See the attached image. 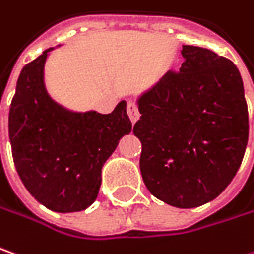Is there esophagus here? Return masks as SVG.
I'll list each match as a JSON object with an SVG mask.
<instances>
[{
	"mask_svg": "<svg viewBox=\"0 0 254 254\" xmlns=\"http://www.w3.org/2000/svg\"><path fill=\"white\" fill-rule=\"evenodd\" d=\"M127 113H128V117H130V120L135 123V121L138 120V117H140V111H138V107H137V104L134 103V101H128L127 103Z\"/></svg>",
	"mask_w": 254,
	"mask_h": 254,
	"instance_id": "esophagus-1",
	"label": "esophagus"
}]
</instances>
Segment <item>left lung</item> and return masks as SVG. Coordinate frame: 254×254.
<instances>
[{
	"mask_svg": "<svg viewBox=\"0 0 254 254\" xmlns=\"http://www.w3.org/2000/svg\"><path fill=\"white\" fill-rule=\"evenodd\" d=\"M184 61L138 98L140 170L148 191L180 209L219 196L239 170L249 140L242 75L229 58L183 45Z\"/></svg>",
	"mask_w": 254,
	"mask_h": 254,
	"instance_id": "8db88e82",
	"label": "left lung"
}]
</instances>
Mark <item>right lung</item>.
Masks as SVG:
<instances>
[{
    "mask_svg": "<svg viewBox=\"0 0 254 254\" xmlns=\"http://www.w3.org/2000/svg\"><path fill=\"white\" fill-rule=\"evenodd\" d=\"M19 74L9 106L8 131L12 159L31 196L58 213L81 211L94 203L101 169L131 121L120 101L110 114L71 113L58 106L44 87L48 53Z\"/></svg>",
    "mask_w": 254,
    "mask_h": 254,
    "instance_id": "add662e5",
    "label": "right lung"
}]
</instances>
